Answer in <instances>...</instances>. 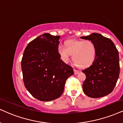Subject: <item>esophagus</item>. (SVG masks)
Instances as JSON below:
<instances>
[{"label": "esophagus", "mask_w": 123, "mask_h": 123, "mask_svg": "<svg viewBox=\"0 0 123 123\" xmlns=\"http://www.w3.org/2000/svg\"><path fill=\"white\" fill-rule=\"evenodd\" d=\"M74 74H75V75H77V74L79 73V71H78V70H76V69H74Z\"/></svg>", "instance_id": "obj_1"}]
</instances>
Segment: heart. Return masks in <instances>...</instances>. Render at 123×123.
Instances as JSON below:
<instances>
[{"label":"heart","mask_w":123,"mask_h":123,"mask_svg":"<svg viewBox=\"0 0 123 123\" xmlns=\"http://www.w3.org/2000/svg\"><path fill=\"white\" fill-rule=\"evenodd\" d=\"M57 52L65 63L68 62L70 55H72L74 64L80 68H85L90 66L95 60L96 48L91 40H68L64 43V47L59 45Z\"/></svg>","instance_id":"1"}]
</instances>
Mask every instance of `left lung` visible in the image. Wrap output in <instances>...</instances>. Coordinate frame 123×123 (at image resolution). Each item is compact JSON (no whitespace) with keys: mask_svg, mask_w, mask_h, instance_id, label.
Returning a JSON list of instances; mask_svg holds the SVG:
<instances>
[{"mask_svg":"<svg viewBox=\"0 0 123 123\" xmlns=\"http://www.w3.org/2000/svg\"><path fill=\"white\" fill-rule=\"evenodd\" d=\"M81 39L93 42L96 48L95 60L82 71L86 79L83 90L92 98H99L112 92L120 73L119 52L111 39L98 33H92Z\"/></svg>","mask_w":123,"mask_h":123,"instance_id":"1","label":"left lung"}]
</instances>
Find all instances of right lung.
I'll return each instance as SVG.
<instances>
[{
	"label": "right lung",
	"mask_w": 123,
	"mask_h": 123,
	"mask_svg": "<svg viewBox=\"0 0 123 123\" xmlns=\"http://www.w3.org/2000/svg\"><path fill=\"white\" fill-rule=\"evenodd\" d=\"M60 36L45 33L27 45L22 59L24 84L32 96L42 101L62 95L66 81L74 70L60 59L57 52Z\"/></svg>",
	"instance_id": "add662e5"
}]
</instances>
